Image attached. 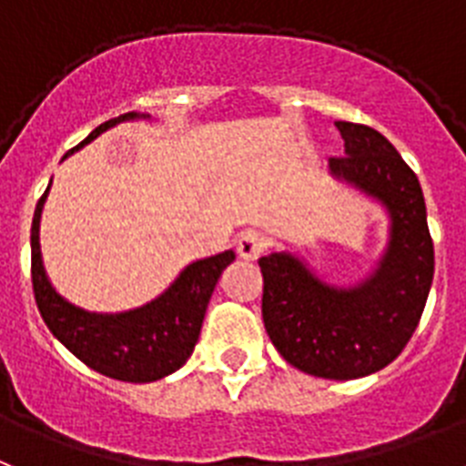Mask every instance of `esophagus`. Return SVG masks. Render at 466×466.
<instances>
[{"label": "esophagus", "instance_id": "1", "mask_svg": "<svg viewBox=\"0 0 466 466\" xmlns=\"http://www.w3.org/2000/svg\"><path fill=\"white\" fill-rule=\"evenodd\" d=\"M265 248V239L256 229H246L237 237V253H239L244 260H256Z\"/></svg>", "mask_w": 466, "mask_h": 466}]
</instances>
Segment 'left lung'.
I'll return each instance as SVG.
<instances>
[{
    "mask_svg": "<svg viewBox=\"0 0 466 466\" xmlns=\"http://www.w3.org/2000/svg\"><path fill=\"white\" fill-rule=\"evenodd\" d=\"M346 156L331 173L377 197L390 241L377 272L355 289L327 287L299 258L272 253L263 272V322L279 355L300 372L360 379L390 365L412 339L433 279V241L420 179L374 127L336 120Z\"/></svg>",
    "mask_w": 466,
    "mask_h": 466,
    "instance_id": "1",
    "label": "left lung"
}]
</instances>
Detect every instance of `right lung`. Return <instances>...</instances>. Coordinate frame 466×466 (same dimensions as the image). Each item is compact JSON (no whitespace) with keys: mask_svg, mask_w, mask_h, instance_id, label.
Here are the masks:
<instances>
[{"mask_svg":"<svg viewBox=\"0 0 466 466\" xmlns=\"http://www.w3.org/2000/svg\"><path fill=\"white\" fill-rule=\"evenodd\" d=\"M127 118H137V113L101 123L82 144L92 142L94 137ZM76 148H70L68 154H73ZM46 191L37 201L33 229H30V248H33L30 275H33L35 303L40 308L49 331L85 365L118 381L147 384L179 370L197 346L210 293L220 279L222 269L234 260V251L191 263L175 279L173 287L144 308L120 315H96V312L80 310L54 291L42 268L37 232H40L42 203Z\"/></svg>","mask_w":466,"mask_h":466,"instance_id":"add662e5","label":"right lung"}]
</instances>
